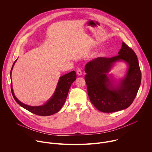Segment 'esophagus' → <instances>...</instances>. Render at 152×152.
Instances as JSON below:
<instances>
[{"instance_id": "34e87169", "label": "esophagus", "mask_w": 152, "mask_h": 152, "mask_svg": "<svg viewBox=\"0 0 152 152\" xmlns=\"http://www.w3.org/2000/svg\"><path fill=\"white\" fill-rule=\"evenodd\" d=\"M76 73H77V75H78V76H80V75H82V71L80 70H77V72H76Z\"/></svg>"}]
</instances>
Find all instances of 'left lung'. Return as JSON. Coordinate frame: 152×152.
<instances>
[{"mask_svg": "<svg viewBox=\"0 0 152 152\" xmlns=\"http://www.w3.org/2000/svg\"><path fill=\"white\" fill-rule=\"evenodd\" d=\"M118 55L108 58L99 57L86 64L85 80L93 104L103 113H114L126 109L134 100L141 81V73L134 51L122 43ZM123 61L128 65L125 76L116 81L108 75L114 64Z\"/></svg>", "mask_w": 152, "mask_h": 152, "instance_id": "obj_1", "label": "left lung"}]
</instances>
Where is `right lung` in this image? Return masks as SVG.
Wrapping results in <instances>:
<instances>
[{
  "label": "right lung",
  "mask_w": 152,
  "mask_h": 152,
  "mask_svg": "<svg viewBox=\"0 0 152 152\" xmlns=\"http://www.w3.org/2000/svg\"><path fill=\"white\" fill-rule=\"evenodd\" d=\"M14 61L10 72L11 80V73L14 64L17 61ZM76 79V74L75 71H72L63 76H61L58 80L55 91L52 96L44 104L41 106H32L26 104L21 102L15 97L13 91L12 80L11 83V88L12 96L15 102L21 107H23L29 112L40 116H49L58 113L64 105L66 100L69 89L72 83Z\"/></svg>",
  "instance_id": "obj_1"
}]
</instances>
